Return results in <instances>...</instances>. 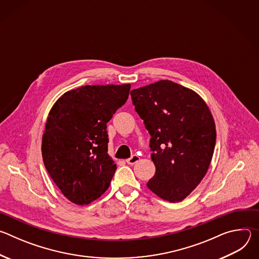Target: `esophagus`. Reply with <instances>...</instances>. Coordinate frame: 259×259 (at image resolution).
<instances>
[{"instance_id":"34e87169","label":"esophagus","mask_w":259,"mask_h":259,"mask_svg":"<svg viewBox=\"0 0 259 259\" xmlns=\"http://www.w3.org/2000/svg\"><path fill=\"white\" fill-rule=\"evenodd\" d=\"M139 161V157L137 155H133L131 158L127 159L126 162L129 164V165H134L135 163H137Z\"/></svg>"}]
</instances>
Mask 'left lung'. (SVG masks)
<instances>
[{
    "mask_svg": "<svg viewBox=\"0 0 259 259\" xmlns=\"http://www.w3.org/2000/svg\"><path fill=\"white\" fill-rule=\"evenodd\" d=\"M130 94L151 135L156 173L146 186L163 200L180 202L197 188L211 163L216 130L210 110L196 92L168 80Z\"/></svg>",
    "mask_w": 259,
    "mask_h": 259,
    "instance_id": "8db88e82",
    "label": "left lung"
}]
</instances>
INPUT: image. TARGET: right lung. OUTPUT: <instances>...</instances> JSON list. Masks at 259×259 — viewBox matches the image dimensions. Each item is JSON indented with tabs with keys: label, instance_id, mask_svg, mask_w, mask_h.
<instances>
[{
	"label": "right lung",
	"instance_id": "obj_1",
	"mask_svg": "<svg viewBox=\"0 0 259 259\" xmlns=\"http://www.w3.org/2000/svg\"><path fill=\"white\" fill-rule=\"evenodd\" d=\"M130 84L83 86L51 108L42 139L46 170L66 199L87 205L109 187L117 165L107 155L106 123L128 99Z\"/></svg>",
	"mask_w": 259,
	"mask_h": 259
}]
</instances>
